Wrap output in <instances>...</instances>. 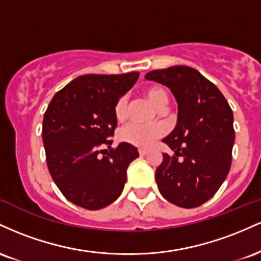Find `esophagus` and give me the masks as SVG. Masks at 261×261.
Wrapping results in <instances>:
<instances>
[{
    "mask_svg": "<svg viewBox=\"0 0 261 261\" xmlns=\"http://www.w3.org/2000/svg\"><path fill=\"white\" fill-rule=\"evenodd\" d=\"M139 153H140V155H146L148 153V149H146V148H139Z\"/></svg>",
    "mask_w": 261,
    "mask_h": 261,
    "instance_id": "34e87169",
    "label": "esophagus"
}]
</instances>
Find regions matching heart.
<instances>
[{
  "label": "heart",
  "mask_w": 261,
  "mask_h": 261,
  "mask_svg": "<svg viewBox=\"0 0 261 261\" xmlns=\"http://www.w3.org/2000/svg\"><path fill=\"white\" fill-rule=\"evenodd\" d=\"M145 95L147 99L151 101L155 107H160L162 103L168 100L167 93L162 87L152 86L148 87L145 91ZM114 114L118 120H124L126 118L127 114V98L121 97L119 98L118 101L114 107ZM163 135V130L160 126H148V125H141V124H131L126 125L119 131V139L122 142L130 143V145L136 146V147H149L155 140L160 139Z\"/></svg>",
  "instance_id": "b5f03b06"
}]
</instances>
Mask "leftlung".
Masks as SVG:
<instances>
[{
    "label": "left lung",
    "instance_id": "obj_1",
    "mask_svg": "<svg viewBox=\"0 0 261 261\" xmlns=\"http://www.w3.org/2000/svg\"><path fill=\"white\" fill-rule=\"evenodd\" d=\"M146 80L168 87L178 103V121L163 142L155 169L162 196L184 208L211 199L228 174L234 143L233 113L220 89L195 68L173 66L146 73Z\"/></svg>",
    "mask_w": 261,
    "mask_h": 261
}]
</instances>
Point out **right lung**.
Segmentation results:
<instances>
[{
    "mask_svg": "<svg viewBox=\"0 0 261 261\" xmlns=\"http://www.w3.org/2000/svg\"><path fill=\"white\" fill-rule=\"evenodd\" d=\"M139 76H80L54 95L44 114L41 134L50 175L62 195L80 207L99 210L115 201L128 164L139 157L130 143L110 147L118 124L114 107Z\"/></svg>",
    "mask_w": 261,
    "mask_h": 261,
    "instance_id": "right-lung-1",
    "label": "right lung"
}]
</instances>
